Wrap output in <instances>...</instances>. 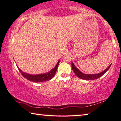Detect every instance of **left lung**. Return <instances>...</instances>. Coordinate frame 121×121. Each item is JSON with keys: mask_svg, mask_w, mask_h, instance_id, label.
Segmentation results:
<instances>
[{"mask_svg": "<svg viewBox=\"0 0 121 121\" xmlns=\"http://www.w3.org/2000/svg\"><path fill=\"white\" fill-rule=\"evenodd\" d=\"M110 65L109 67H108L107 68H106L105 70L102 71L101 73H96V74H85V73H83L81 72V71H79L78 69H77L76 67L74 64L71 62V67H72V69L73 71V72L79 78L82 79H85V80H94V79H97L100 77L102 76L104 73H105L106 71H107L108 69H109L110 67Z\"/></svg>", "mask_w": 121, "mask_h": 121, "instance_id": "obj_1", "label": "left lung"}]
</instances>
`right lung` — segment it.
<instances>
[{
    "label": "right lung",
    "mask_w": 121,
    "mask_h": 121,
    "mask_svg": "<svg viewBox=\"0 0 121 121\" xmlns=\"http://www.w3.org/2000/svg\"><path fill=\"white\" fill-rule=\"evenodd\" d=\"M59 62L60 60H59L58 63H57L56 66L54 67V68L52 69L50 71H49L48 73H43V74H39V75H30L28 74L27 73H24L23 71L20 69L17 66V68L20 71V72L21 73L22 76L26 78L28 80L30 81L34 82H45L46 81H49L54 76L58 68V67L59 64Z\"/></svg>",
    "instance_id": "1"
}]
</instances>
